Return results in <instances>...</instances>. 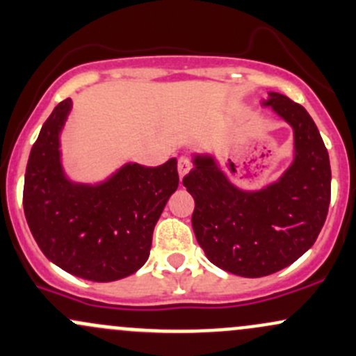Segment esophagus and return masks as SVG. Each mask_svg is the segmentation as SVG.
Instances as JSON below:
<instances>
[{
  "instance_id": "34e87169",
  "label": "esophagus",
  "mask_w": 356,
  "mask_h": 356,
  "mask_svg": "<svg viewBox=\"0 0 356 356\" xmlns=\"http://www.w3.org/2000/svg\"><path fill=\"white\" fill-rule=\"evenodd\" d=\"M191 167H193V162H191V157H189V155L182 154L181 157L177 159V169H179V175H181V177H184V175L187 174V172L191 170Z\"/></svg>"
}]
</instances>
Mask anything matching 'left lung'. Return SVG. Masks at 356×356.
Returning a JSON list of instances; mask_svg holds the SVG:
<instances>
[{
  "mask_svg": "<svg viewBox=\"0 0 356 356\" xmlns=\"http://www.w3.org/2000/svg\"><path fill=\"white\" fill-rule=\"evenodd\" d=\"M265 104L294 128L298 155L277 184L243 193L201 157L182 179L196 202L197 243L214 265L241 277L270 275L294 264L314 245L331 201L330 155L309 113L277 92Z\"/></svg>",
  "mask_w": 356,
  "mask_h": 356,
  "instance_id": "left-lung-1",
  "label": "left lung"
}]
</instances>
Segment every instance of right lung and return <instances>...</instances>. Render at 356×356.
Segmentation results:
<instances>
[{
    "instance_id": "obj_1",
    "label": "right lung",
    "mask_w": 356,
    "mask_h": 356,
    "mask_svg": "<svg viewBox=\"0 0 356 356\" xmlns=\"http://www.w3.org/2000/svg\"><path fill=\"white\" fill-rule=\"evenodd\" d=\"M70 99L58 103L30 152L23 209L38 248L62 270L111 282L145 264L155 222L179 186L177 160L123 167L106 184L74 186L58 162V131Z\"/></svg>"
}]
</instances>
